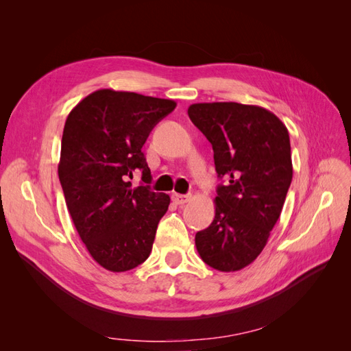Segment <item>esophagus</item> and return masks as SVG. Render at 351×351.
<instances>
[{"label":"esophagus","mask_w":351,"mask_h":351,"mask_svg":"<svg viewBox=\"0 0 351 351\" xmlns=\"http://www.w3.org/2000/svg\"><path fill=\"white\" fill-rule=\"evenodd\" d=\"M173 200H174V204H177V205H184L186 202H189V196L187 195H180V193H173Z\"/></svg>","instance_id":"obj_1"}]
</instances>
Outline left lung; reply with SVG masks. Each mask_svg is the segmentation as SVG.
Returning a JSON list of instances; mask_svg holds the SVG:
<instances>
[{"instance_id":"left-lung-1","label":"left lung","mask_w":351,"mask_h":351,"mask_svg":"<svg viewBox=\"0 0 351 351\" xmlns=\"http://www.w3.org/2000/svg\"><path fill=\"white\" fill-rule=\"evenodd\" d=\"M187 114L214 149L215 218L196 232L202 261L231 272L247 267L268 241L293 178L290 136L277 115L256 105L210 102Z\"/></svg>"}]
</instances>
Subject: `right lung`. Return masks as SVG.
Instances as JSON below:
<instances>
[{"label":"right lung","mask_w":351,"mask_h":351,"mask_svg":"<svg viewBox=\"0 0 351 351\" xmlns=\"http://www.w3.org/2000/svg\"><path fill=\"white\" fill-rule=\"evenodd\" d=\"M176 108L171 99L101 89L69 114L58 177L82 241L102 268L124 272L149 258L169 196L151 190L142 147ZM143 173L141 186L130 180Z\"/></svg>","instance_id":"obj_1"}]
</instances>
